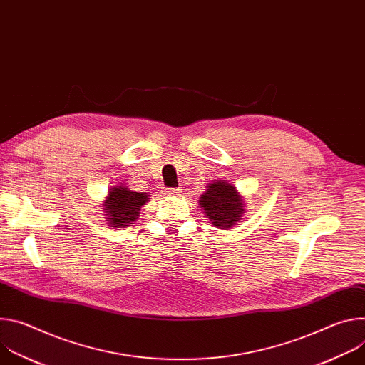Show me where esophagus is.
I'll return each instance as SVG.
<instances>
[{
	"mask_svg": "<svg viewBox=\"0 0 365 365\" xmlns=\"http://www.w3.org/2000/svg\"><path fill=\"white\" fill-rule=\"evenodd\" d=\"M180 193H182L180 189H173V187L166 189V195H168V196H178V195H180Z\"/></svg>",
	"mask_w": 365,
	"mask_h": 365,
	"instance_id": "obj_1",
	"label": "esophagus"
}]
</instances>
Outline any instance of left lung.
<instances>
[{
    "instance_id": "obj_1",
    "label": "left lung",
    "mask_w": 365,
    "mask_h": 365,
    "mask_svg": "<svg viewBox=\"0 0 365 365\" xmlns=\"http://www.w3.org/2000/svg\"><path fill=\"white\" fill-rule=\"evenodd\" d=\"M199 205L210 222L221 230L232 228L245 214L242 196L227 180H214L207 185L206 192L199 197Z\"/></svg>"
}]
</instances>
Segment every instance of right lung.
Masks as SVG:
<instances>
[{
	"label": "right lung",
	"mask_w": 365,
	"mask_h": 365,
	"mask_svg": "<svg viewBox=\"0 0 365 365\" xmlns=\"http://www.w3.org/2000/svg\"><path fill=\"white\" fill-rule=\"evenodd\" d=\"M150 199L147 193L134 192L125 185L110 189L108 196L102 203L103 215L113 228H127L140 217L141 206Z\"/></svg>",
	"instance_id": "right-lung-1"
}]
</instances>
